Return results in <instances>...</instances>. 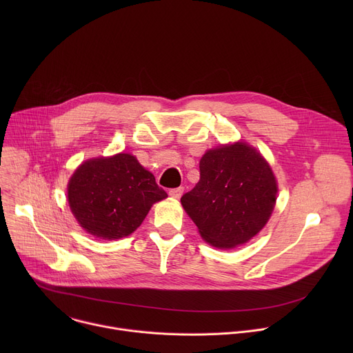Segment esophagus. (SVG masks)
Masks as SVG:
<instances>
[{
  "label": "esophagus",
  "instance_id": "1",
  "mask_svg": "<svg viewBox=\"0 0 353 353\" xmlns=\"http://www.w3.org/2000/svg\"><path fill=\"white\" fill-rule=\"evenodd\" d=\"M183 191H184V188H183V187L172 188V190H169V195H170L172 198H180V196L183 195Z\"/></svg>",
  "mask_w": 353,
  "mask_h": 353
}]
</instances>
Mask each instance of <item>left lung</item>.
<instances>
[{
    "label": "left lung",
    "instance_id": "1",
    "mask_svg": "<svg viewBox=\"0 0 353 353\" xmlns=\"http://www.w3.org/2000/svg\"><path fill=\"white\" fill-rule=\"evenodd\" d=\"M276 191L264 158L237 142L208 150L199 161V181L181 196V204L205 241L232 248L265 226Z\"/></svg>",
    "mask_w": 353,
    "mask_h": 353
}]
</instances>
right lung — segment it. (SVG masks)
<instances>
[{"mask_svg":"<svg viewBox=\"0 0 353 353\" xmlns=\"http://www.w3.org/2000/svg\"><path fill=\"white\" fill-rule=\"evenodd\" d=\"M166 196L154 174L128 154L82 163L68 184L74 216L88 233L105 240L131 234Z\"/></svg>","mask_w":353,"mask_h":353,"instance_id":"1","label":"right lung"}]
</instances>
